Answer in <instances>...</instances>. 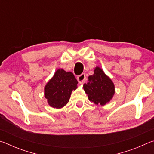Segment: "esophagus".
Listing matches in <instances>:
<instances>
[{"instance_id":"1","label":"esophagus","mask_w":154,"mask_h":154,"mask_svg":"<svg viewBox=\"0 0 154 154\" xmlns=\"http://www.w3.org/2000/svg\"><path fill=\"white\" fill-rule=\"evenodd\" d=\"M85 80H86V77H85V73H82V75H80L79 76L77 77L78 82L81 83V84H82V83H84L85 82Z\"/></svg>"}]
</instances>
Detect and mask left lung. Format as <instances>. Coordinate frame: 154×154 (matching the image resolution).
<instances>
[{
    "instance_id": "8db88e82",
    "label": "left lung",
    "mask_w": 154,
    "mask_h": 154,
    "mask_svg": "<svg viewBox=\"0 0 154 154\" xmlns=\"http://www.w3.org/2000/svg\"><path fill=\"white\" fill-rule=\"evenodd\" d=\"M94 72V75L88 77V83L83 84V89L91 102L105 105L114 95V84L100 68L96 66Z\"/></svg>"
}]
</instances>
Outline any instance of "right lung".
<instances>
[{
  "instance_id": "1",
  "label": "right lung",
  "mask_w": 154,
  "mask_h": 154,
  "mask_svg": "<svg viewBox=\"0 0 154 154\" xmlns=\"http://www.w3.org/2000/svg\"><path fill=\"white\" fill-rule=\"evenodd\" d=\"M77 81L71 72L58 69L45 87V97L51 106L60 109L69 101L72 90H76Z\"/></svg>"
}]
</instances>
